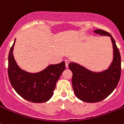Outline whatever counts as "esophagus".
Instances as JSON below:
<instances>
[{"mask_svg": "<svg viewBox=\"0 0 124 124\" xmlns=\"http://www.w3.org/2000/svg\"><path fill=\"white\" fill-rule=\"evenodd\" d=\"M65 66L67 68H68V63H69V61L68 60H65Z\"/></svg>", "mask_w": 124, "mask_h": 124, "instance_id": "esophagus-1", "label": "esophagus"}]
</instances>
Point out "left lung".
Here are the masks:
<instances>
[{
    "label": "left lung",
    "mask_w": 124,
    "mask_h": 124,
    "mask_svg": "<svg viewBox=\"0 0 124 124\" xmlns=\"http://www.w3.org/2000/svg\"><path fill=\"white\" fill-rule=\"evenodd\" d=\"M93 32L110 37L113 44V59L107 70L100 72L88 70L77 63H70L72 72V85L76 97L87 102H97L107 98L116 88L121 73V59L115 41L108 32L101 29Z\"/></svg>",
    "instance_id": "8db88e82"
}]
</instances>
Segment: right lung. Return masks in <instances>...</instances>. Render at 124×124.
<instances>
[{
  "mask_svg": "<svg viewBox=\"0 0 124 124\" xmlns=\"http://www.w3.org/2000/svg\"><path fill=\"white\" fill-rule=\"evenodd\" d=\"M14 42L8 56V73L9 82L19 95L36 103L48 101L53 96L56 82L65 69V62L50 65L37 73H29L17 65L13 56Z\"/></svg>",
  "mask_w": 124,
  "mask_h": 124,
  "instance_id": "add662e5",
  "label": "right lung"
}]
</instances>
